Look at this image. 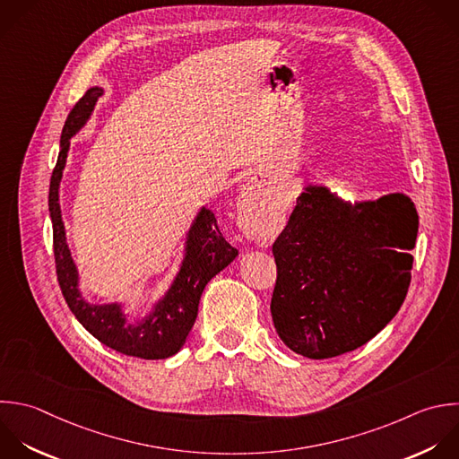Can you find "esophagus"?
Here are the masks:
<instances>
[{"label": "esophagus", "mask_w": 459, "mask_h": 459, "mask_svg": "<svg viewBox=\"0 0 459 459\" xmlns=\"http://www.w3.org/2000/svg\"><path fill=\"white\" fill-rule=\"evenodd\" d=\"M265 179L262 178H253L246 186H244V192H242V201H244V206L247 208V212H255L258 208V204H262V183ZM261 203L258 204L257 201Z\"/></svg>", "instance_id": "esophagus-1"}]
</instances>
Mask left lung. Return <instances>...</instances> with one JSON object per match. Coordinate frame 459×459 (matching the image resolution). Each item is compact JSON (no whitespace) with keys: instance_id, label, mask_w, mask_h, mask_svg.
<instances>
[{"instance_id":"8db88e82","label":"left lung","mask_w":459,"mask_h":459,"mask_svg":"<svg viewBox=\"0 0 459 459\" xmlns=\"http://www.w3.org/2000/svg\"><path fill=\"white\" fill-rule=\"evenodd\" d=\"M418 213L409 197L344 204L308 186L273 244L271 316L280 339L308 359L351 351L398 312L411 283Z\"/></svg>"}]
</instances>
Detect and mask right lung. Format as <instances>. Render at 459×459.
<instances>
[{"label":"right lung","instance_id":"1","mask_svg":"<svg viewBox=\"0 0 459 459\" xmlns=\"http://www.w3.org/2000/svg\"><path fill=\"white\" fill-rule=\"evenodd\" d=\"M100 88H91L70 111L63 134L57 165L52 172L48 208L54 224V256L57 280L63 296L75 314L79 323L106 346L131 357L140 359H167L179 351L190 333L199 308L201 294L206 283L221 273L238 255L221 233L217 219L210 210H201L186 242V256L181 271L165 296L147 319L138 325H126V316L120 305H91L86 303L77 289L79 276L72 260L59 206V183L68 158L70 138L84 126L91 115Z\"/></svg>","mask_w":459,"mask_h":459}]
</instances>
